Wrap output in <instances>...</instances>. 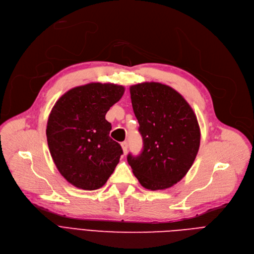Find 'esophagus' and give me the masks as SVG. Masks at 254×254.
Masks as SVG:
<instances>
[{"instance_id": "esophagus-1", "label": "esophagus", "mask_w": 254, "mask_h": 254, "mask_svg": "<svg viewBox=\"0 0 254 254\" xmlns=\"http://www.w3.org/2000/svg\"><path fill=\"white\" fill-rule=\"evenodd\" d=\"M122 147H123V150H124V153L125 154H127V148H128V144H127V142H123L122 143Z\"/></svg>"}]
</instances>
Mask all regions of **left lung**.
<instances>
[{
  "label": "left lung",
  "mask_w": 254,
  "mask_h": 254,
  "mask_svg": "<svg viewBox=\"0 0 254 254\" xmlns=\"http://www.w3.org/2000/svg\"><path fill=\"white\" fill-rule=\"evenodd\" d=\"M132 110L143 139L142 152L127 163L143 188L166 190L179 182L192 166L201 131L190 104L178 91L158 82L129 87Z\"/></svg>",
  "instance_id": "1"
}]
</instances>
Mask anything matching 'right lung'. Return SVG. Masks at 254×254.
<instances>
[{"label": "right lung", "mask_w": 254, "mask_h": 254, "mask_svg": "<svg viewBox=\"0 0 254 254\" xmlns=\"http://www.w3.org/2000/svg\"><path fill=\"white\" fill-rule=\"evenodd\" d=\"M124 92L123 85L92 82L68 90L53 106L46 127L49 151L62 176L78 189L102 188L119 163L122 146L109 137L105 115Z\"/></svg>", "instance_id": "obj_1"}]
</instances>
